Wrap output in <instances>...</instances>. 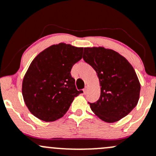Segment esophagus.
Returning a JSON list of instances; mask_svg holds the SVG:
<instances>
[{
  "instance_id": "34e87169",
  "label": "esophagus",
  "mask_w": 156,
  "mask_h": 156,
  "mask_svg": "<svg viewBox=\"0 0 156 156\" xmlns=\"http://www.w3.org/2000/svg\"><path fill=\"white\" fill-rule=\"evenodd\" d=\"M83 93H84V94H86L87 91V88H84V89L83 90Z\"/></svg>"
}]
</instances>
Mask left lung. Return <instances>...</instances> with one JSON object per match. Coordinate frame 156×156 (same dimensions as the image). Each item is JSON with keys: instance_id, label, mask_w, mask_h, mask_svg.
<instances>
[{"instance_id": "left-lung-1", "label": "left lung", "mask_w": 156, "mask_h": 156, "mask_svg": "<svg viewBox=\"0 0 156 156\" xmlns=\"http://www.w3.org/2000/svg\"><path fill=\"white\" fill-rule=\"evenodd\" d=\"M83 59L96 72L101 87L99 100L89 103L92 111L106 122L125 117L140 97V84L132 66L118 52L104 47L84 48Z\"/></svg>"}]
</instances>
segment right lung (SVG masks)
Returning <instances> with one entry per match:
<instances>
[{
    "mask_svg": "<svg viewBox=\"0 0 156 156\" xmlns=\"http://www.w3.org/2000/svg\"><path fill=\"white\" fill-rule=\"evenodd\" d=\"M83 48L59 43L48 47L31 62L22 81V96L33 115L53 122L67 112L82 90H78L71 72L82 58Z\"/></svg>",
    "mask_w": 156,
    "mask_h": 156,
    "instance_id": "obj_1",
    "label": "right lung"
}]
</instances>
